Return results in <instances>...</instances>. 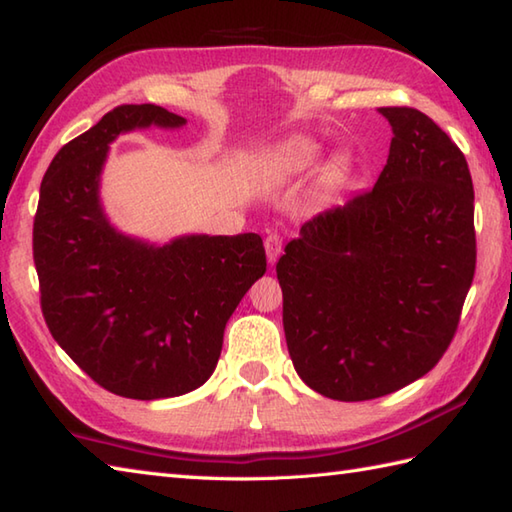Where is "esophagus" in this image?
<instances>
[{
  "label": "esophagus",
  "mask_w": 512,
  "mask_h": 512,
  "mask_svg": "<svg viewBox=\"0 0 512 512\" xmlns=\"http://www.w3.org/2000/svg\"><path fill=\"white\" fill-rule=\"evenodd\" d=\"M264 248H266V257H268V264H275L279 253H282V237L277 233H270L264 239Z\"/></svg>",
  "instance_id": "obj_1"
}]
</instances>
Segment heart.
<instances>
[{"label":"heart","mask_w":512,"mask_h":512,"mask_svg":"<svg viewBox=\"0 0 512 512\" xmlns=\"http://www.w3.org/2000/svg\"><path fill=\"white\" fill-rule=\"evenodd\" d=\"M317 155H319V148L315 144H295V146L286 148L284 153H279V155L270 159L268 170L275 177H290V175L304 173V170H308L310 166L315 164ZM344 173H346L344 162H335L324 173V184L328 188L339 186V184H342V179H344Z\"/></svg>","instance_id":"b5f03b06"}]
</instances>
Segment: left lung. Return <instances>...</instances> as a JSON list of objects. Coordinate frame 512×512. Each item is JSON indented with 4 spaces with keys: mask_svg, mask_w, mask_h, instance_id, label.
Instances as JSON below:
<instances>
[{
    "mask_svg": "<svg viewBox=\"0 0 512 512\" xmlns=\"http://www.w3.org/2000/svg\"><path fill=\"white\" fill-rule=\"evenodd\" d=\"M379 113L393 139L375 188L308 219L277 262L293 366L339 402L390 395L437 366L477 262L464 153L422 110Z\"/></svg>",
    "mask_w": 512,
    "mask_h": 512,
    "instance_id": "obj_1",
    "label": "left lung"
}]
</instances>
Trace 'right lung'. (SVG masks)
I'll return each instance as SVG.
<instances>
[{
    "instance_id": "right-lung-1",
    "label": "right lung",
    "mask_w": 512,
    "mask_h": 512,
    "mask_svg": "<svg viewBox=\"0 0 512 512\" xmlns=\"http://www.w3.org/2000/svg\"><path fill=\"white\" fill-rule=\"evenodd\" d=\"M186 119L124 104L62 146L39 188L33 259L55 342L110 393L162 399L213 375L224 328L266 273L262 237L188 235L166 246L126 237L99 204V173L119 133Z\"/></svg>"
}]
</instances>
